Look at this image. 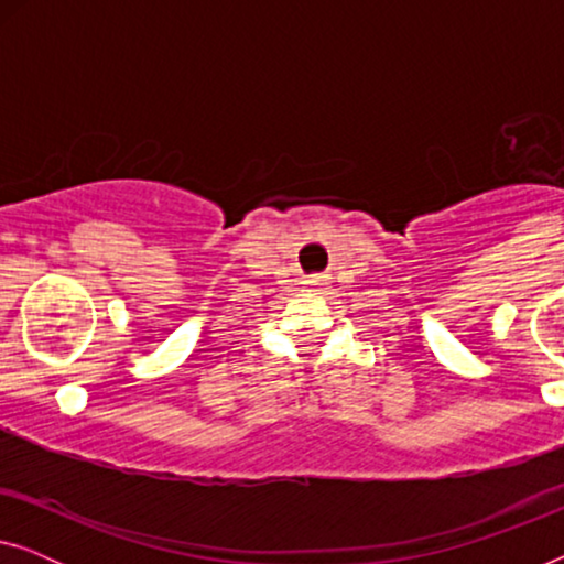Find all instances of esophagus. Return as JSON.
I'll return each mask as SVG.
<instances>
[{
    "label": "esophagus",
    "mask_w": 564,
    "mask_h": 564,
    "mask_svg": "<svg viewBox=\"0 0 564 564\" xmlns=\"http://www.w3.org/2000/svg\"><path fill=\"white\" fill-rule=\"evenodd\" d=\"M307 284H313V288H315V284H323V280H321V276H313V280H307Z\"/></svg>",
    "instance_id": "esophagus-1"
}]
</instances>
